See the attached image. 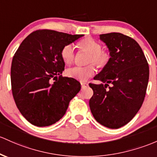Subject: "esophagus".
Wrapping results in <instances>:
<instances>
[{"instance_id": "esophagus-1", "label": "esophagus", "mask_w": 157, "mask_h": 157, "mask_svg": "<svg viewBox=\"0 0 157 157\" xmlns=\"http://www.w3.org/2000/svg\"><path fill=\"white\" fill-rule=\"evenodd\" d=\"M88 86H89V84H88V82H81V86H82V89H83V88L87 87Z\"/></svg>"}]
</instances>
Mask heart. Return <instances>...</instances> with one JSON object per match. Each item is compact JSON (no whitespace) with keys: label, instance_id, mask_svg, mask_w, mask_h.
<instances>
[{"label":"heart","instance_id":"1","mask_svg":"<svg viewBox=\"0 0 157 157\" xmlns=\"http://www.w3.org/2000/svg\"><path fill=\"white\" fill-rule=\"evenodd\" d=\"M80 50L89 53L88 63H94L98 68H104L109 63L110 53L108 51L101 48V44L92 38L88 37L80 41L78 44ZM61 57L67 65L73 63L75 53L71 44H65L61 50ZM95 73V67L93 64L86 66H75L66 70V75L72 78L85 81Z\"/></svg>","mask_w":157,"mask_h":157}]
</instances>
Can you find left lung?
Instances as JSON below:
<instances>
[{
	"label": "left lung",
	"instance_id": "8db88e82",
	"mask_svg": "<svg viewBox=\"0 0 157 157\" xmlns=\"http://www.w3.org/2000/svg\"><path fill=\"white\" fill-rule=\"evenodd\" d=\"M100 39L107 45L111 57L94 77L105 84L89 83L93 90L89 106L98 123L118 129L130 122L142 106L148 83V63L132 38L110 33L101 34Z\"/></svg>",
	"mask_w": 157,
	"mask_h": 157
}]
</instances>
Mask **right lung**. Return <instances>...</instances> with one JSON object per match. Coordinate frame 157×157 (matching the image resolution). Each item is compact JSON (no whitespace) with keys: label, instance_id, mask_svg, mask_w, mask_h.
<instances>
[{"label":"right lung","instance_id":"obj_1","mask_svg":"<svg viewBox=\"0 0 157 157\" xmlns=\"http://www.w3.org/2000/svg\"><path fill=\"white\" fill-rule=\"evenodd\" d=\"M82 36L38 30L27 36L15 52L12 92L20 113L32 124L46 127L56 123L80 92L77 80L61 75L65 69L61 50Z\"/></svg>","mask_w":157,"mask_h":157}]
</instances>
